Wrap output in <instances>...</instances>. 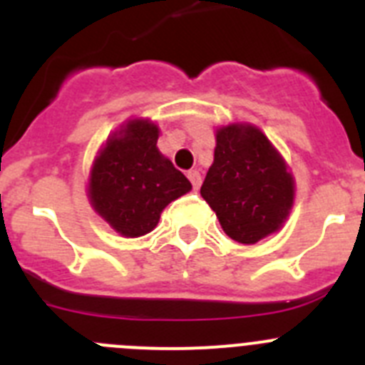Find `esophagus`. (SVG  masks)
<instances>
[{"mask_svg":"<svg viewBox=\"0 0 365 365\" xmlns=\"http://www.w3.org/2000/svg\"><path fill=\"white\" fill-rule=\"evenodd\" d=\"M188 179L192 180L193 188L199 190V186H201V182H202L201 173H199V170H192V172H188Z\"/></svg>","mask_w":365,"mask_h":365,"instance_id":"esophagus-1","label":"esophagus"}]
</instances>
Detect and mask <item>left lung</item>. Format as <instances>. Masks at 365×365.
Here are the masks:
<instances>
[{"instance_id": "1", "label": "left lung", "mask_w": 365, "mask_h": 365, "mask_svg": "<svg viewBox=\"0 0 365 365\" xmlns=\"http://www.w3.org/2000/svg\"><path fill=\"white\" fill-rule=\"evenodd\" d=\"M215 140L214 164L201 195L227 235L254 245L282 228L294 199V180L269 138L254 125L221 128Z\"/></svg>"}]
</instances>
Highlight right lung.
Listing matches in <instances>:
<instances>
[{
  "instance_id": "add662e5",
  "label": "right lung",
  "mask_w": 365,
  "mask_h": 365,
  "mask_svg": "<svg viewBox=\"0 0 365 365\" xmlns=\"http://www.w3.org/2000/svg\"><path fill=\"white\" fill-rule=\"evenodd\" d=\"M157 125L131 120L109 138L93 164V208L125 237L153 230L160 212L192 190L190 180L157 150Z\"/></svg>"
}]
</instances>
